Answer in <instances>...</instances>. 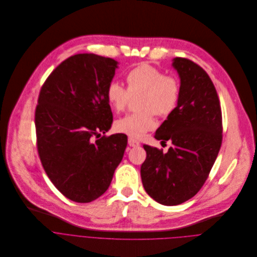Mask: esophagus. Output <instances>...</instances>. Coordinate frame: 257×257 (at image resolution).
Returning a JSON list of instances; mask_svg holds the SVG:
<instances>
[{
  "mask_svg": "<svg viewBox=\"0 0 257 257\" xmlns=\"http://www.w3.org/2000/svg\"><path fill=\"white\" fill-rule=\"evenodd\" d=\"M128 144L131 147H138L140 145V143L137 140L133 139V138H128Z\"/></svg>",
  "mask_w": 257,
  "mask_h": 257,
  "instance_id": "1",
  "label": "esophagus"
}]
</instances>
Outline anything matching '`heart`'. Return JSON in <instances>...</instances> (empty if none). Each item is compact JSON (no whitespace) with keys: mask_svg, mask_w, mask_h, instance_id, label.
Segmentation results:
<instances>
[{"mask_svg":"<svg viewBox=\"0 0 257 257\" xmlns=\"http://www.w3.org/2000/svg\"><path fill=\"white\" fill-rule=\"evenodd\" d=\"M126 81L127 90L115 80L108 84L107 102L119 113L126 109L130 98L140 96L137 101V109L140 112L119 119L115 128L130 138H141L155 127L153 114L167 117L176 110L181 98V82L177 76L165 74L147 63L129 70Z\"/></svg>","mask_w":257,"mask_h":257,"instance_id":"heart-1","label":"heart"}]
</instances>
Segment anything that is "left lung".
I'll return each instance as SVG.
<instances>
[{
  "instance_id": "8db88e82",
  "label": "left lung",
  "mask_w": 257,
  "mask_h": 257,
  "mask_svg": "<svg viewBox=\"0 0 257 257\" xmlns=\"http://www.w3.org/2000/svg\"><path fill=\"white\" fill-rule=\"evenodd\" d=\"M181 77V98L154 135L172 141L166 153L143 145L146 159L141 180L146 193L165 206L180 205L204 186L222 144V111L215 85L194 61L177 57L173 62Z\"/></svg>"
}]
</instances>
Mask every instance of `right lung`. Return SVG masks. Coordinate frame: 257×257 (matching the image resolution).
<instances>
[{
	"label": "right lung",
	"instance_id": "1",
	"mask_svg": "<svg viewBox=\"0 0 257 257\" xmlns=\"http://www.w3.org/2000/svg\"><path fill=\"white\" fill-rule=\"evenodd\" d=\"M117 63L93 53L72 55L39 93L35 128L42 166L55 188L76 203L93 202L108 190L127 146L125 134L100 137L113 123L106 89Z\"/></svg>",
	"mask_w": 257,
	"mask_h": 257
}]
</instances>
